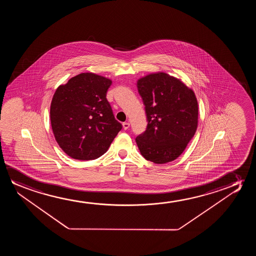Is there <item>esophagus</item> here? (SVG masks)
Here are the masks:
<instances>
[{
	"mask_svg": "<svg viewBox=\"0 0 256 256\" xmlns=\"http://www.w3.org/2000/svg\"><path fill=\"white\" fill-rule=\"evenodd\" d=\"M122 126L123 128H124L125 130H126L128 128H130V124L128 122H123Z\"/></svg>",
	"mask_w": 256,
	"mask_h": 256,
	"instance_id": "obj_1",
	"label": "esophagus"
}]
</instances>
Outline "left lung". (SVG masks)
I'll return each mask as SVG.
<instances>
[{"label": "left lung", "instance_id": "left-lung-1", "mask_svg": "<svg viewBox=\"0 0 256 256\" xmlns=\"http://www.w3.org/2000/svg\"><path fill=\"white\" fill-rule=\"evenodd\" d=\"M137 89L147 114V130L136 137L140 154L156 164L178 158L196 133V95L178 78L158 72L140 78Z\"/></svg>", "mask_w": 256, "mask_h": 256}]
</instances>
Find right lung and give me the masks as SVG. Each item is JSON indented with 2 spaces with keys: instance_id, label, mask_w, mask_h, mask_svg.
Masks as SVG:
<instances>
[{
  "instance_id": "right-lung-1",
  "label": "right lung",
  "mask_w": 256,
  "mask_h": 256,
  "mask_svg": "<svg viewBox=\"0 0 256 256\" xmlns=\"http://www.w3.org/2000/svg\"><path fill=\"white\" fill-rule=\"evenodd\" d=\"M112 80L92 72L70 78L56 88L50 116L62 150L76 160L102 156L122 130L106 100Z\"/></svg>"
}]
</instances>
